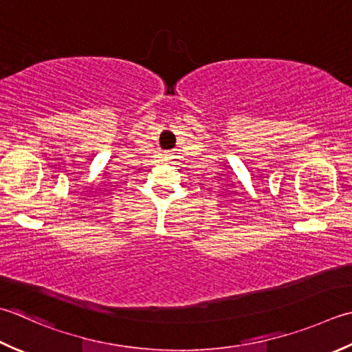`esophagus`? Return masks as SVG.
<instances>
[{
  "instance_id": "1",
  "label": "esophagus",
  "mask_w": 352,
  "mask_h": 352,
  "mask_svg": "<svg viewBox=\"0 0 352 352\" xmlns=\"http://www.w3.org/2000/svg\"><path fill=\"white\" fill-rule=\"evenodd\" d=\"M166 155V160H170V158H174V153H168V154H164Z\"/></svg>"
}]
</instances>
